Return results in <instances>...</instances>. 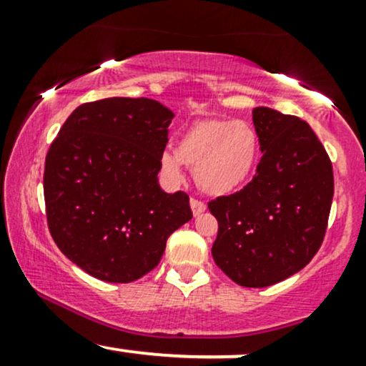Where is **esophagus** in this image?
<instances>
[{"mask_svg": "<svg viewBox=\"0 0 366 366\" xmlns=\"http://www.w3.org/2000/svg\"><path fill=\"white\" fill-rule=\"evenodd\" d=\"M189 204H191V209H192V215L194 217H197V215H201V213L204 212V209H207V204L203 203V201H199V199H196V197H191V201H189Z\"/></svg>", "mask_w": 366, "mask_h": 366, "instance_id": "34e87169", "label": "esophagus"}]
</instances>
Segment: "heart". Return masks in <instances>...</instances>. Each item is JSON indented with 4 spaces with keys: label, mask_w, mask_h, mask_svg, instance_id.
<instances>
[{
    "label": "heart",
    "mask_w": 366,
    "mask_h": 366,
    "mask_svg": "<svg viewBox=\"0 0 366 366\" xmlns=\"http://www.w3.org/2000/svg\"><path fill=\"white\" fill-rule=\"evenodd\" d=\"M258 132L246 120H201L182 134L175 149L162 151L158 167L163 179L179 184L184 165L194 172L197 187L209 196L237 191L256 169Z\"/></svg>",
    "instance_id": "heart-1"
}]
</instances>
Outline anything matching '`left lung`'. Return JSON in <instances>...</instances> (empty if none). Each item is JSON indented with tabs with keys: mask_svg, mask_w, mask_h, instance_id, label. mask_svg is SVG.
Here are the masks:
<instances>
[{
	"mask_svg": "<svg viewBox=\"0 0 366 366\" xmlns=\"http://www.w3.org/2000/svg\"><path fill=\"white\" fill-rule=\"evenodd\" d=\"M256 175L244 189L209 201L218 220L213 259L242 287H268L312 262L329 220L334 174L305 120L258 107Z\"/></svg>",
	"mask_w": 366,
	"mask_h": 366,
	"instance_id": "8db88e82",
	"label": "left lung"
}]
</instances>
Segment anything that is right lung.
Masks as SVG:
<instances>
[{"label": "right lung", "instance_id": "1", "mask_svg": "<svg viewBox=\"0 0 366 366\" xmlns=\"http://www.w3.org/2000/svg\"><path fill=\"white\" fill-rule=\"evenodd\" d=\"M172 119L154 99H99L75 108L49 146V232L96 279H141L159 263L170 234L192 218L186 192L167 194L157 177Z\"/></svg>", "mask_w": 366, "mask_h": 366}]
</instances>
